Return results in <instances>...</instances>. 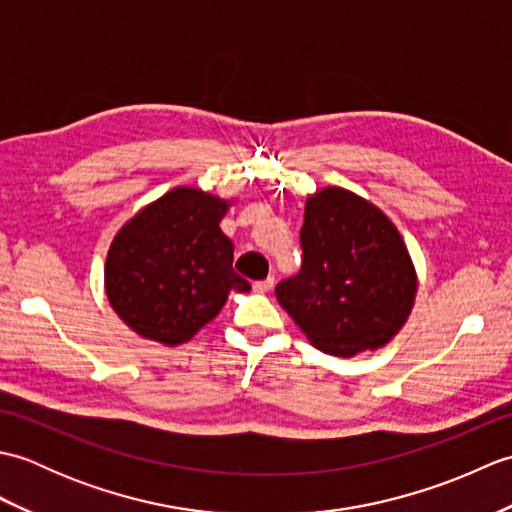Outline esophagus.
I'll return each mask as SVG.
<instances>
[{
  "mask_svg": "<svg viewBox=\"0 0 512 512\" xmlns=\"http://www.w3.org/2000/svg\"><path fill=\"white\" fill-rule=\"evenodd\" d=\"M273 286H275V279L268 277V279H262V281H255L253 290L255 292H268V290H273Z\"/></svg>",
  "mask_w": 512,
  "mask_h": 512,
  "instance_id": "34e87169",
  "label": "esophagus"
}]
</instances>
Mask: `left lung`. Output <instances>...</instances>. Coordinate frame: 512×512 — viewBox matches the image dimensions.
Listing matches in <instances>:
<instances>
[{
  "label": "left lung",
  "instance_id": "left-lung-1",
  "mask_svg": "<svg viewBox=\"0 0 512 512\" xmlns=\"http://www.w3.org/2000/svg\"><path fill=\"white\" fill-rule=\"evenodd\" d=\"M301 270L275 295L317 350L350 358L387 345L418 292L416 268L389 217L341 187L306 200Z\"/></svg>",
  "mask_w": 512,
  "mask_h": 512
}]
</instances>
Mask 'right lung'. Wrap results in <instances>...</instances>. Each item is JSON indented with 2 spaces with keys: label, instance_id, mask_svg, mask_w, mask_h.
I'll return each mask as SVG.
<instances>
[{
  "label": "right lung",
  "instance_id": "obj_1",
  "mask_svg": "<svg viewBox=\"0 0 512 512\" xmlns=\"http://www.w3.org/2000/svg\"><path fill=\"white\" fill-rule=\"evenodd\" d=\"M228 202L178 187L138 211L105 259V292L136 334L169 347L213 321L228 292L250 290L233 270V242L220 222Z\"/></svg>",
  "mask_w": 512,
  "mask_h": 512
}]
</instances>
